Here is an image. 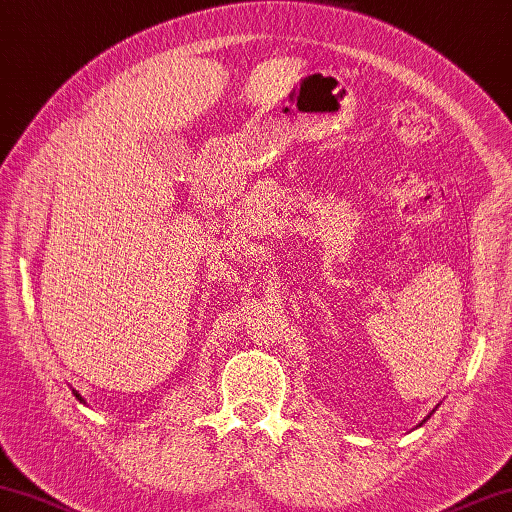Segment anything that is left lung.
<instances>
[{
  "label": "left lung",
  "mask_w": 512,
  "mask_h": 512,
  "mask_svg": "<svg viewBox=\"0 0 512 512\" xmlns=\"http://www.w3.org/2000/svg\"><path fill=\"white\" fill-rule=\"evenodd\" d=\"M424 422H426V420H424Z\"/></svg>",
  "instance_id": "obj_1"
}]
</instances>
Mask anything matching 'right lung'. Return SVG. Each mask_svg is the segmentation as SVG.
Masks as SVG:
<instances>
[{
    "label": "right lung",
    "instance_id": "add662e5",
    "mask_svg": "<svg viewBox=\"0 0 512 512\" xmlns=\"http://www.w3.org/2000/svg\"><path fill=\"white\" fill-rule=\"evenodd\" d=\"M75 395H77V400H79V402H83V398H81V395H79L77 391H75Z\"/></svg>",
    "mask_w": 512,
    "mask_h": 512
}]
</instances>
